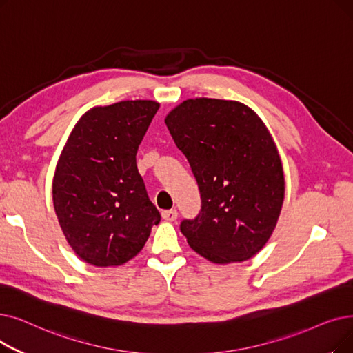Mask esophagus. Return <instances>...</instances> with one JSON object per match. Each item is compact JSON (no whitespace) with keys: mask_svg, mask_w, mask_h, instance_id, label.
<instances>
[{"mask_svg":"<svg viewBox=\"0 0 353 353\" xmlns=\"http://www.w3.org/2000/svg\"><path fill=\"white\" fill-rule=\"evenodd\" d=\"M177 210L176 209H170V210H163L161 212V216H163V219H165V221H168V222H173V221H176L177 219Z\"/></svg>","mask_w":353,"mask_h":353,"instance_id":"34e87169","label":"esophagus"}]
</instances>
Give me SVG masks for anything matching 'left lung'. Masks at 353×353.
Masks as SVG:
<instances>
[{"mask_svg":"<svg viewBox=\"0 0 353 353\" xmlns=\"http://www.w3.org/2000/svg\"><path fill=\"white\" fill-rule=\"evenodd\" d=\"M164 122L202 199L201 213L181 222V234L210 263L247 261L271 238L284 202L283 163L271 132L250 106L226 99H186Z\"/></svg>","mask_w":353,"mask_h":353,"instance_id":"8db88e82","label":"left lung"}]
</instances>
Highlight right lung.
<instances>
[{"mask_svg": "<svg viewBox=\"0 0 353 353\" xmlns=\"http://www.w3.org/2000/svg\"><path fill=\"white\" fill-rule=\"evenodd\" d=\"M160 103L94 106L76 122L53 177V206L73 252L95 267L139 254L160 222L137 168V150Z\"/></svg>", "mask_w": 353, "mask_h": 353, "instance_id": "add662e5", "label": "right lung"}]
</instances>
